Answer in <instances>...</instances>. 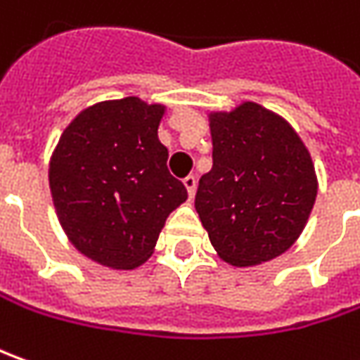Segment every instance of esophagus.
<instances>
[{"instance_id": "34e87169", "label": "esophagus", "mask_w": 360, "mask_h": 360, "mask_svg": "<svg viewBox=\"0 0 360 360\" xmlns=\"http://www.w3.org/2000/svg\"><path fill=\"white\" fill-rule=\"evenodd\" d=\"M183 185H185V189L189 193V197L195 195V189H197V179L193 177V175H187L185 179H183Z\"/></svg>"}]
</instances>
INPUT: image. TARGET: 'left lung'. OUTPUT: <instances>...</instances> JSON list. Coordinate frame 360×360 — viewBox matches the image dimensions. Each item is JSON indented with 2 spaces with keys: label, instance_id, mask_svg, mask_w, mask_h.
<instances>
[{
  "label": "left lung",
  "instance_id": "left-lung-1",
  "mask_svg": "<svg viewBox=\"0 0 360 360\" xmlns=\"http://www.w3.org/2000/svg\"><path fill=\"white\" fill-rule=\"evenodd\" d=\"M213 167L195 209L217 255L233 266L263 265L301 237L316 199L315 163L291 123L243 101L211 111Z\"/></svg>",
  "mask_w": 360,
  "mask_h": 360
}]
</instances>
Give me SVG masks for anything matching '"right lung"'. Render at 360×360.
<instances>
[{
  "label": "right lung",
  "mask_w": 360,
  "mask_h": 360,
  "mask_svg": "<svg viewBox=\"0 0 360 360\" xmlns=\"http://www.w3.org/2000/svg\"><path fill=\"white\" fill-rule=\"evenodd\" d=\"M165 111L139 97L99 101L75 115L51 153L57 219L71 245L99 265H143L169 213L187 199L157 137Z\"/></svg>",
  "instance_id": "add662e5"
}]
</instances>
